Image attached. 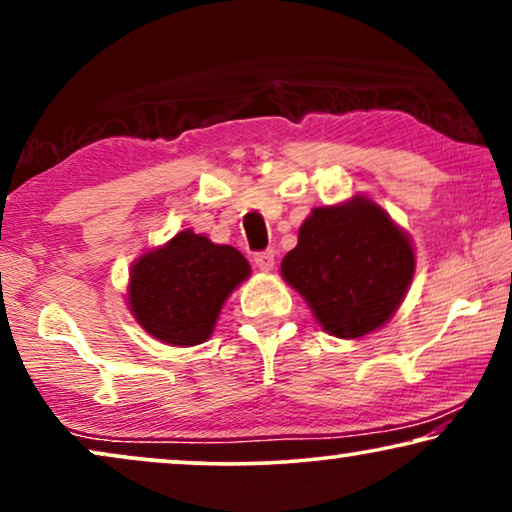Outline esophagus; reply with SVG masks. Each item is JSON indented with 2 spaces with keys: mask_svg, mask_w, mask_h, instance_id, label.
Returning a JSON list of instances; mask_svg holds the SVG:
<instances>
[{
  "mask_svg": "<svg viewBox=\"0 0 512 512\" xmlns=\"http://www.w3.org/2000/svg\"><path fill=\"white\" fill-rule=\"evenodd\" d=\"M254 263L261 272H270L272 268H275V251H272V249L258 251V254L254 256Z\"/></svg>",
  "mask_w": 512,
  "mask_h": 512,
  "instance_id": "34e87169",
  "label": "esophagus"
}]
</instances>
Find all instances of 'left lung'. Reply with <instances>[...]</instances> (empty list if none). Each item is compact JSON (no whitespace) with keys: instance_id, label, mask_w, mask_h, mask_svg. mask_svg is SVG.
<instances>
[{"instance_id":"8db88e82","label":"left lung","mask_w":512,"mask_h":512,"mask_svg":"<svg viewBox=\"0 0 512 512\" xmlns=\"http://www.w3.org/2000/svg\"><path fill=\"white\" fill-rule=\"evenodd\" d=\"M415 275L405 230L366 195L317 207L282 261V277L335 338H361L387 324Z\"/></svg>"}]
</instances>
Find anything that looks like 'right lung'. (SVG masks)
<instances>
[{"label": "right lung", "instance_id": "1", "mask_svg": "<svg viewBox=\"0 0 512 512\" xmlns=\"http://www.w3.org/2000/svg\"><path fill=\"white\" fill-rule=\"evenodd\" d=\"M249 263L228 244L181 230L130 268L128 305L153 338L193 347L212 335L226 298L249 277Z\"/></svg>", "mask_w": 512, "mask_h": 512}]
</instances>
